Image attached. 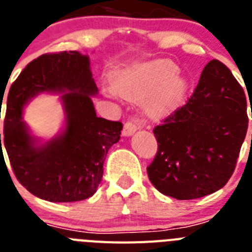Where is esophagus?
<instances>
[{
    "mask_svg": "<svg viewBox=\"0 0 252 252\" xmlns=\"http://www.w3.org/2000/svg\"><path fill=\"white\" fill-rule=\"evenodd\" d=\"M144 126H146V120L143 119V117H142L141 114H135V115L130 118V120L126 122V124H124L123 135H126V137L132 135L137 129L143 128Z\"/></svg>",
    "mask_w": 252,
    "mask_h": 252,
    "instance_id": "34e87169",
    "label": "esophagus"
}]
</instances>
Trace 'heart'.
<instances>
[{
  "label": "heart",
  "instance_id": "1",
  "mask_svg": "<svg viewBox=\"0 0 252 252\" xmlns=\"http://www.w3.org/2000/svg\"><path fill=\"white\" fill-rule=\"evenodd\" d=\"M175 65L166 61L137 63L115 73L111 78L114 90L126 99L147 98L151 111H159L174 101L180 90V81L174 76Z\"/></svg>",
  "mask_w": 252,
  "mask_h": 252
}]
</instances>
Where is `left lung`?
Wrapping results in <instances>:
<instances>
[{
  "label": "left lung",
  "mask_w": 252,
  "mask_h": 252,
  "mask_svg": "<svg viewBox=\"0 0 252 252\" xmlns=\"http://www.w3.org/2000/svg\"><path fill=\"white\" fill-rule=\"evenodd\" d=\"M247 126L244 89L212 60L190 97L153 128L158 148L147 167L150 181L179 200L217 191L235 171Z\"/></svg>",
  "instance_id": "left-lung-1"
}]
</instances>
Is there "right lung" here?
Segmentation results:
<instances>
[{"label": "right lung", "instance_id": "add662e5", "mask_svg": "<svg viewBox=\"0 0 252 252\" xmlns=\"http://www.w3.org/2000/svg\"><path fill=\"white\" fill-rule=\"evenodd\" d=\"M43 91H69L63 95L67 128L61 137L35 148L21 122V111L30 97ZM96 93L89 57L77 50L41 54L11 85L1 148H6L19 183L35 196L72 203L95 194L106 153L123 129L120 122L96 115L90 96Z\"/></svg>", "mask_w": 252, "mask_h": 252}]
</instances>
